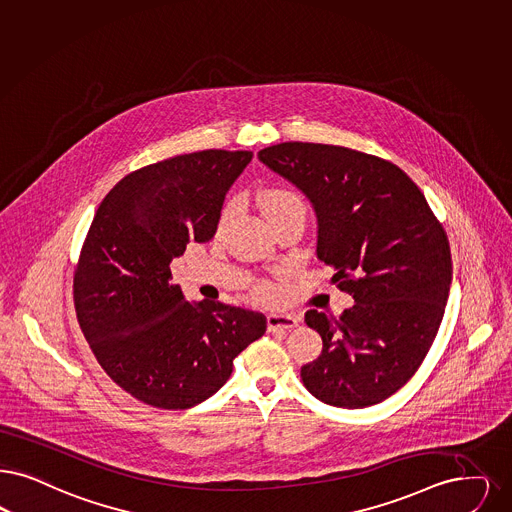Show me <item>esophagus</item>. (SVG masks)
<instances>
[{
  "instance_id": "obj_1",
  "label": "esophagus",
  "mask_w": 512,
  "mask_h": 512,
  "mask_svg": "<svg viewBox=\"0 0 512 512\" xmlns=\"http://www.w3.org/2000/svg\"><path fill=\"white\" fill-rule=\"evenodd\" d=\"M266 324H268V331H278V329L297 328L299 320H297V316L287 314V312H272V314H268Z\"/></svg>"
}]
</instances>
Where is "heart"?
<instances>
[{"label":"heart","mask_w":512,"mask_h":512,"mask_svg":"<svg viewBox=\"0 0 512 512\" xmlns=\"http://www.w3.org/2000/svg\"><path fill=\"white\" fill-rule=\"evenodd\" d=\"M259 205H261V211H263L266 221L270 223L272 219H276L282 213H286L287 209L297 207V205H305V202H303V198L297 192H293L289 188L272 186V188H266L265 192L261 194ZM232 211H234V204H226L223 213H221V226L225 225L226 221L230 219ZM274 291L276 289H274L272 284H261V286L257 287V297L272 299Z\"/></svg>","instance_id":"heart-1"}]
</instances>
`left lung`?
Returning <instances> with one entry per match:
<instances>
[{"instance_id": "1", "label": "left lung", "mask_w": 512, "mask_h": 512, "mask_svg": "<svg viewBox=\"0 0 512 512\" xmlns=\"http://www.w3.org/2000/svg\"><path fill=\"white\" fill-rule=\"evenodd\" d=\"M259 160L295 184L318 219V259L354 299L339 318L308 310L324 341L301 368L308 392L337 408H368L402 389L444 318L450 242L419 186L383 158L345 146L282 143Z\"/></svg>"}]
</instances>
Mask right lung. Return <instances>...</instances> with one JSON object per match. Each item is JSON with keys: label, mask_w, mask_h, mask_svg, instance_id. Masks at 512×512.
<instances>
[{"label": "right lung", "mask_w": 512, "mask_h": 512, "mask_svg": "<svg viewBox=\"0 0 512 512\" xmlns=\"http://www.w3.org/2000/svg\"><path fill=\"white\" fill-rule=\"evenodd\" d=\"M247 150H202L146 165L99 205L74 272L83 335L108 377L148 406L186 409L228 381L234 358L266 331L265 314L184 301L171 261L213 238Z\"/></svg>", "instance_id": "add662e5"}]
</instances>
